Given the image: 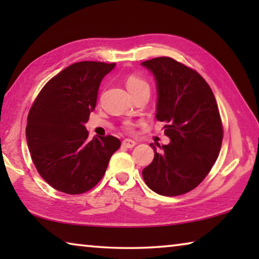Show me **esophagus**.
<instances>
[{"instance_id":"34e87169","label":"esophagus","mask_w":259,"mask_h":259,"mask_svg":"<svg viewBox=\"0 0 259 259\" xmlns=\"http://www.w3.org/2000/svg\"><path fill=\"white\" fill-rule=\"evenodd\" d=\"M136 144H137V143H136L135 140H133V139H124L123 142H122V145H123L126 148H133V147L136 146Z\"/></svg>"}]
</instances>
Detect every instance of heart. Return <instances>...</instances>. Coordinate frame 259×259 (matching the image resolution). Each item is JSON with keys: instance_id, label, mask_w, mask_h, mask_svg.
Instances as JSON below:
<instances>
[{"instance_id": "obj_1", "label": "heart", "mask_w": 259, "mask_h": 259, "mask_svg": "<svg viewBox=\"0 0 259 259\" xmlns=\"http://www.w3.org/2000/svg\"><path fill=\"white\" fill-rule=\"evenodd\" d=\"M125 84L126 88H128V90L130 91V94L143 89V88H148V83L137 75H129L125 81ZM148 89H150V88H148Z\"/></svg>"}]
</instances>
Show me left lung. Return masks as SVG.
Wrapping results in <instances>:
<instances>
[{
    "label": "left lung",
    "instance_id": "obj_1",
    "mask_svg": "<svg viewBox=\"0 0 259 259\" xmlns=\"http://www.w3.org/2000/svg\"><path fill=\"white\" fill-rule=\"evenodd\" d=\"M156 83V120L170 138L162 152L154 150L143 170L146 185L157 194L176 196L192 191L216 162L223 125L212 90L194 69L169 57L143 61Z\"/></svg>",
    "mask_w": 259,
    "mask_h": 259
}]
</instances>
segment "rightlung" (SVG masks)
<instances>
[{
	"label": "right lung",
	"instance_id": "1",
	"mask_svg": "<svg viewBox=\"0 0 259 259\" xmlns=\"http://www.w3.org/2000/svg\"><path fill=\"white\" fill-rule=\"evenodd\" d=\"M115 63L80 61L43 87L30 107L26 139L41 177L67 194L97 185L121 142L113 136L88 139L84 123L97 103L98 89Z\"/></svg>",
	"mask_w": 259,
	"mask_h": 259
}]
</instances>
